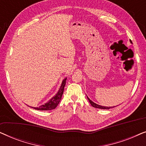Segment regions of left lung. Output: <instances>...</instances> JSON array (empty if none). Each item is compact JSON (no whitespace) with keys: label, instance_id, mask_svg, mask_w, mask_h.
<instances>
[{"label":"left lung","instance_id":"8db88e82","mask_svg":"<svg viewBox=\"0 0 146 146\" xmlns=\"http://www.w3.org/2000/svg\"><path fill=\"white\" fill-rule=\"evenodd\" d=\"M130 42H131V41H130ZM87 98H88V101L90 102V104H91L92 106L93 107L96 108H99V109H106V110H108V109H110V108H111V107L102 106H100V105H98V104H97L93 102L88 97V96H87ZM113 107H115V106H113Z\"/></svg>","mask_w":146,"mask_h":146}]
</instances>
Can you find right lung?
<instances>
[{"label": "right lung", "instance_id": "obj_1", "mask_svg": "<svg viewBox=\"0 0 146 146\" xmlns=\"http://www.w3.org/2000/svg\"><path fill=\"white\" fill-rule=\"evenodd\" d=\"M66 81V78H64V80L62 81V82L61 86L59 90L57 92L56 94L54 97L52 98L47 103H46L44 105H42L39 107L33 108L38 110H51L55 109L57 107L58 104L62 99V96L64 92V89Z\"/></svg>", "mask_w": 146, "mask_h": 146}]
</instances>
